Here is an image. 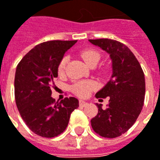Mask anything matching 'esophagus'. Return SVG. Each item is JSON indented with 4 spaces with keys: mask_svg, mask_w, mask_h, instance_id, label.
I'll return each mask as SVG.
<instances>
[{
    "mask_svg": "<svg viewBox=\"0 0 160 160\" xmlns=\"http://www.w3.org/2000/svg\"><path fill=\"white\" fill-rule=\"evenodd\" d=\"M79 105H80V107H86V106L88 105V102H86L84 101H81V100H80V102H79Z\"/></svg>",
    "mask_w": 160,
    "mask_h": 160,
    "instance_id": "1",
    "label": "esophagus"
}]
</instances>
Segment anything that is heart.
I'll return each instance as SVG.
<instances>
[{
	"instance_id": "b5f03b06",
	"label": "heart",
	"mask_w": 160,
	"mask_h": 160,
	"mask_svg": "<svg viewBox=\"0 0 160 160\" xmlns=\"http://www.w3.org/2000/svg\"><path fill=\"white\" fill-rule=\"evenodd\" d=\"M80 57L85 61V63L88 66H92L93 64H97L100 60L101 55L98 52L92 50V49H88L84 50L80 53ZM68 60V58L65 56L62 58V59L59 62L58 66V72L59 74H63L65 72L66 69V63ZM95 88V83L91 81V80H80L77 81L75 83H73L72 86L71 90L73 94H75L77 96L85 98L87 96H88L90 92L92 90H94Z\"/></svg>"
}]
</instances>
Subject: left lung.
Masks as SVG:
<instances>
[{
  "label": "left lung",
  "mask_w": 160,
  "mask_h": 160,
  "mask_svg": "<svg viewBox=\"0 0 160 160\" xmlns=\"http://www.w3.org/2000/svg\"><path fill=\"white\" fill-rule=\"evenodd\" d=\"M89 42L107 52L112 60L113 74L107 85L95 94L96 98L109 97L103 109L96 103L98 114L91 120L95 133L115 138L125 133L137 121L143 108L145 80L139 62L125 44L108 38L89 39Z\"/></svg>",
  "instance_id": "obj_1"
}]
</instances>
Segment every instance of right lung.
Wrapping results in <instances>:
<instances>
[{
    "instance_id": "obj_1",
    "label": "right lung",
    "mask_w": 160,
    "mask_h": 160,
    "mask_svg": "<svg viewBox=\"0 0 160 160\" xmlns=\"http://www.w3.org/2000/svg\"><path fill=\"white\" fill-rule=\"evenodd\" d=\"M77 42L52 40L35 46L22 58L15 76L16 107L35 134L52 138L63 133L79 101L69 97L55 102L51 96L58 66L67 50Z\"/></svg>"
}]
</instances>
